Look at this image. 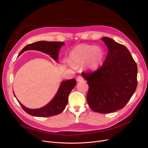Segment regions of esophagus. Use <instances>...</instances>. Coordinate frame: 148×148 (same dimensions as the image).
Wrapping results in <instances>:
<instances>
[{
  "label": "esophagus",
  "instance_id": "esophagus-1",
  "mask_svg": "<svg viewBox=\"0 0 148 148\" xmlns=\"http://www.w3.org/2000/svg\"><path fill=\"white\" fill-rule=\"evenodd\" d=\"M77 81H84V78L82 77L81 76H78L77 77Z\"/></svg>",
  "mask_w": 148,
  "mask_h": 148
}]
</instances>
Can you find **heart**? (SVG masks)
<instances>
[{"label": "heart", "mask_w": 148, "mask_h": 148, "mask_svg": "<svg viewBox=\"0 0 148 148\" xmlns=\"http://www.w3.org/2000/svg\"><path fill=\"white\" fill-rule=\"evenodd\" d=\"M104 52L99 47L89 45H79L74 48L70 53L74 64H80L88 62L92 69L97 67L102 61Z\"/></svg>", "instance_id": "b5f03b06"}]
</instances>
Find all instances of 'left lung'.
<instances>
[{
	"mask_svg": "<svg viewBox=\"0 0 148 148\" xmlns=\"http://www.w3.org/2000/svg\"><path fill=\"white\" fill-rule=\"evenodd\" d=\"M108 51L103 64L94 71L82 73L89 86L87 101L101 114L122 109L137 87L138 68L128 49L112 38H102Z\"/></svg>",
	"mask_w": 148,
	"mask_h": 148,
	"instance_id": "obj_1",
	"label": "left lung"
}]
</instances>
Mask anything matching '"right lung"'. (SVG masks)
Returning <instances> with one entry per match:
<instances>
[{
	"label": "right lung",
	"mask_w": 148,
	"mask_h": 148,
	"mask_svg": "<svg viewBox=\"0 0 148 148\" xmlns=\"http://www.w3.org/2000/svg\"><path fill=\"white\" fill-rule=\"evenodd\" d=\"M64 45L63 42L40 41L25 46L20 52L18 56L25 51L34 50L45 53L49 55L55 61H57L59 50ZM75 84L76 80L74 78L62 81L54 98L46 106L38 109L27 108L21 103L18 99L17 100L23 110L30 115L38 117H49L56 115L61 113L65 109L68 103L69 95ZM14 95L15 96L14 94Z\"/></svg>",
	"instance_id": "right-lung-1"
}]
</instances>
